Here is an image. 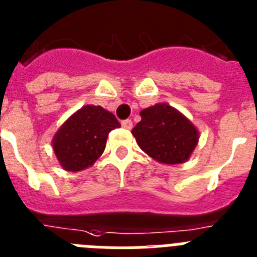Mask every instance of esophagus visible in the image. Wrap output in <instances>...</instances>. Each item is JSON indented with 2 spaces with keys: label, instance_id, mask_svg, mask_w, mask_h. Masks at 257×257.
<instances>
[{
  "label": "esophagus",
  "instance_id": "34e87169",
  "mask_svg": "<svg viewBox=\"0 0 257 257\" xmlns=\"http://www.w3.org/2000/svg\"><path fill=\"white\" fill-rule=\"evenodd\" d=\"M121 125H122V128L132 129V128H133V122H132V120H129V119L122 120V121H121Z\"/></svg>",
  "mask_w": 257,
  "mask_h": 257
}]
</instances>
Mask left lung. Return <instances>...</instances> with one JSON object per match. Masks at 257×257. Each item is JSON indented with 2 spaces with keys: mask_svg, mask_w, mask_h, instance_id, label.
<instances>
[{
  "mask_svg": "<svg viewBox=\"0 0 257 257\" xmlns=\"http://www.w3.org/2000/svg\"><path fill=\"white\" fill-rule=\"evenodd\" d=\"M140 115L141 121L132 135L142 151L168 166L189 160L199 141V132L184 113L168 103H156Z\"/></svg>",
  "mask_w": 257,
  "mask_h": 257,
  "instance_id": "left-lung-1",
  "label": "left lung"
}]
</instances>
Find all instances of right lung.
<instances>
[{"label": "right lung", "mask_w": 257, "mask_h": 257, "mask_svg": "<svg viewBox=\"0 0 257 257\" xmlns=\"http://www.w3.org/2000/svg\"><path fill=\"white\" fill-rule=\"evenodd\" d=\"M120 122L101 106L86 104L68 117L53 137V150L64 171L91 167L106 147L107 137Z\"/></svg>", "instance_id": "1"}]
</instances>
